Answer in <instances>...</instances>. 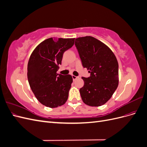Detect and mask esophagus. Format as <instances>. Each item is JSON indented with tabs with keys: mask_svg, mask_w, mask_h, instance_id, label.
<instances>
[{
	"mask_svg": "<svg viewBox=\"0 0 147 147\" xmlns=\"http://www.w3.org/2000/svg\"><path fill=\"white\" fill-rule=\"evenodd\" d=\"M78 78V77H77V76H75V75H72V78L74 80H75L77 79Z\"/></svg>",
	"mask_w": 147,
	"mask_h": 147,
	"instance_id": "1",
	"label": "esophagus"
}]
</instances>
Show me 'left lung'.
Wrapping results in <instances>:
<instances>
[{
  "mask_svg": "<svg viewBox=\"0 0 147 147\" xmlns=\"http://www.w3.org/2000/svg\"><path fill=\"white\" fill-rule=\"evenodd\" d=\"M83 66L91 73L82 77L84 86L80 89L82 99L91 107L105 104L117 90L119 83L118 63L109 47L91 36L75 39Z\"/></svg>",
  "mask_w": 147,
  "mask_h": 147,
  "instance_id": "1",
  "label": "left lung"
}]
</instances>
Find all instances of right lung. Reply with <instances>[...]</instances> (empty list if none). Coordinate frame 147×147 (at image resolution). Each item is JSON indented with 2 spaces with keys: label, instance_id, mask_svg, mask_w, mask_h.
<instances>
[{
  "label": "right lung",
  "instance_id": "add662e5",
  "mask_svg": "<svg viewBox=\"0 0 147 147\" xmlns=\"http://www.w3.org/2000/svg\"><path fill=\"white\" fill-rule=\"evenodd\" d=\"M75 38H49L41 42L31 54L28 64V78L37 99L50 108L64 105L73 82L72 75L57 73L64 51L72 47Z\"/></svg>",
  "mask_w": 147,
  "mask_h": 147
}]
</instances>
